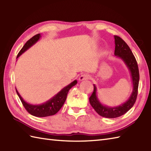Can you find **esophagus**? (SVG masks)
<instances>
[{"label": "esophagus", "instance_id": "obj_1", "mask_svg": "<svg viewBox=\"0 0 151 151\" xmlns=\"http://www.w3.org/2000/svg\"><path fill=\"white\" fill-rule=\"evenodd\" d=\"M91 78L90 75H88V74H83V75L80 76L79 77V81H86V80H88Z\"/></svg>", "mask_w": 151, "mask_h": 151}]
</instances>
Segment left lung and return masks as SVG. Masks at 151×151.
<instances>
[{
	"instance_id": "8db88e82",
	"label": "left lung",
	"mask_w": 151,
	"mask_h": 151,
	"mask_svg": "<svg viewBox=\"0 0 151 151\" xmlns=\"http://www.w3.org/2000/svg\"><path fill=\"white\" fill-rule=\"evenodd\" d=\"M115 52L114 54L123 61L130 73L132 82V91L129 98L124 103L117 106H108L102 104L97 97V88L94 86L93 92L89 97V102L96 112L101 116L106 118H116L126 114L132 108L136 101L138 89L139 75L136 60L128 45L120 37L114 36Z\"/></svg>"
}]
</instances>
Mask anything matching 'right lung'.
<instances>
[{
  "mask_svg": "<svg viewBox=\"0 0 151 151\" xmlns=\"http://www.w3.org/2000/svg\"><path fill=\"white\" fill-rule=\"evenodd\" d=\"M41 34H38L28 40L27 42L24 44L23 47L22 48L20 52L17 54V59H18V58L20 56L21 54H23L25 51H27L28 49H30V48L32 46H33L34 44H36L37 41L40 40V38H41ZM76 84H77V81L75 80V81H74L71 83H70L69 85H67L65 87H64L62 90H60L57 94L54 95V97L50 98L49 100H48L45 102H43V103L40 104H32L30 103H28L27 102L25 101L24 99L22 98L20 94L19 93V92L17 90L16 88L15 89L21 102L28 113L34 115V116L43 117L50 116V115L56 114L57 112L60 110L61 108L63 106L64 102H65L67 95V93H68L69 89L73 88L74 86H75Z\"/></svg>",
  "mask_w": 151,
  "mask_h": 151,
  "instance_id": "right-lung-1",
  "label": "right lung"
}]
</instances>
